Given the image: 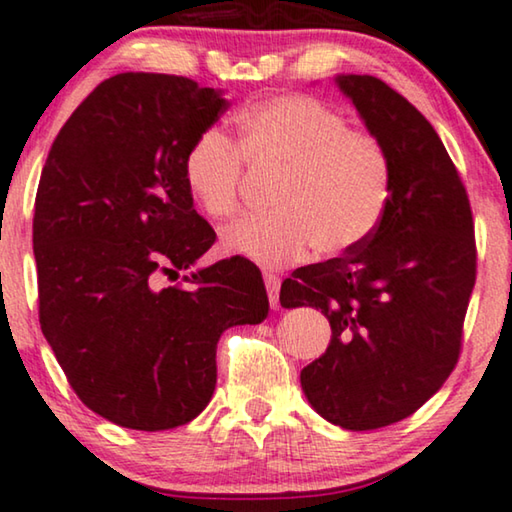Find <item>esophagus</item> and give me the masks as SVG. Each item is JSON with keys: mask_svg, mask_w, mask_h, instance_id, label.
Segmentation results:
<instances>
[{"mask_svg": "<svg viewBox=\"0 0 512 512\" xmlns=\"http://www.w3.org/2000/svg\"><path fill=\"white\" fill-rule=\"evenodd\" d=\"M263 281L265 288H268V298H270V307L277 309L279 307V286L281 281L274 272H263Z\"/></svg>", "mask_w": 512, "mask_h": 512, "instance_id": "esophagus-1", "label": "esophagus"}]
</instances>
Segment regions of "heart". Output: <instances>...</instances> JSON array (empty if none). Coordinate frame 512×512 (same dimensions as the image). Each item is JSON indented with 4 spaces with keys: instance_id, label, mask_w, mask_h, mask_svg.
<instances>
[{
    "instance_id": "obj_1",
    "label": "heart",
    "mask_w": 512,
    "mask_h": 512,
    "mask_svg": "<svg viewBox=\"0 0 512 512\" xmlns=\"http://www.w3.org/2000/svg\"><path fill=\"white\" fill-rule=\"evenodd\" d=\"M244 161L279 170L274 210L235 221L224 244L261 265L295 261L309 247L318 256L360 247L395 191L388 145L307 94L272 96L242 110L240 145L221 129L198 133L184 157V182L205 217L226 221L240 210Z\"/></svg>"
}]
</instances>
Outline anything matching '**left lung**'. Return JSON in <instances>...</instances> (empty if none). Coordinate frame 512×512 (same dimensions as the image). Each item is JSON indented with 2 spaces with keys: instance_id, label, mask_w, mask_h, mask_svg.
Masks as SVG:
<instances>
[{
  "instance_id": "left-lung-1",
  "label": "left lung",
  "mask_w": 512,
  "mask_h": 512,
  "mask_svg": "<svg viewBox=\"0 0 512 512\" xmlns=\"http://www.w3.org/2000/svg\"><path fill=\"white\" fill-rule=\"evenodd\" d=\"M395 161L392 203L374 235L284 279L281 307H316L332 337L300 372L309 404L353 432L416 413L453 372L476 284L469 194L420 110L374 76H339Z\"/></svg>"
}]
</instances>
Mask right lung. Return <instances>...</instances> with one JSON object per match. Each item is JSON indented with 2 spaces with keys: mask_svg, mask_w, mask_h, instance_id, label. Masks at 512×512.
Returning a JSON list of instances; mask_svg holds the SVG:
<instances>
[{
  "mask_svg": "<svg viewBox=\"0 0 512 512\" xmlns=\"http://www.w3.org/2000/svg\"><path fill=\"white\" fill-rule=\"evenodd\" d=\"M226 108L191 78L117 73L73 110L41 170V330L80 402L120 427L194 420L217 383L221 332L268 316L261 270L244 256L161 286L217 240L184 157Z\"/></svg>",
  "mask_w": 512,
  "mask_h": 512,
  "instance_id": "right-lung-1",
  "label": "right lung"
}]
</instances>
